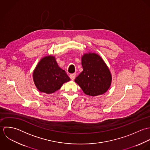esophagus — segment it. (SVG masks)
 Instances as JSON below:
<instances>
[{
  "mask_svg": "<svg viewBox=\"0 0 150 150\" xmlns=\"http://www.w3.org/2000/svg\"><path fill=\"white\" fill-rule=\"evenodd\" d=\"M75 76H76V74H75V73H74V74H71V75H69V77H70V78H71V80L74 81V80L75 79Z\"/></svg>",
  "mask_w": 150,
  "mask_h": 150,
  "instance_id": "34e87169",
  "label": "esophagus"
}]
</instances>
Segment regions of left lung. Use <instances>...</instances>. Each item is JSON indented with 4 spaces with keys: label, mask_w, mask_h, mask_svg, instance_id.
<instances>
[{
    "label": "left lung",
    "mask_w": 150,
    "mask_h": 150,
    "mask_svg": "<svg viewBox=\"0 0 150 150\" xmlns=\"http://www.w3.org/2000/svg\"><path fill=\"white\" fill-rule=\"evenodd\" d=\"M83 71L75 82L83 91L90 96L105 93L110 88L112 76L104 60L97 54L89 53L82 57Z\"/></svg>",
    "instance_id": "obj_1"
}]
</instances>
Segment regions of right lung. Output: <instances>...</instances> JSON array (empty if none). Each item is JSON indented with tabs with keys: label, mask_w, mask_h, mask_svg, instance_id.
Listing matches in <instances>:
<instances>
[{
	"label": "right lung",
	"mask_w": 150,
	"mask_h": 150,
	"mask_svg": "<svg viewBox=\"0 0 150 150\" xmlns=\"http://www.w3.org/2000/svg\"><path fill=\"white\" fill-rule=\"evenodd\" d=\"M33 79L38 90L47 94L54 93L64 83L70 81L65 71L58 65L55 57L52 56L40 60L33 71Z\"/></svg>",
	"instance_id": "right-lung-1"
}]
</instances>
